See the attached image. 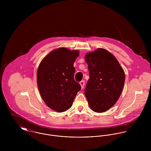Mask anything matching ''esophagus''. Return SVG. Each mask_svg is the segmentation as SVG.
<instances>
[{
    "label": "esophagus",
    "mask_w": 151,
    "mask_h": 151,
    "mask_svg": "<svg viewBox=\"0 0 151 151\" xmlns=\"http://www.w3.org/2000/svg\"><path fill=\"white\" fill-rule=\"evenodd\" d=\"M80 84L81 85V88H83L84 87V85H85V81H84V80H82L81 81H80Z\"/></svg>",
    "instance_id": "1"
}]
</instances>
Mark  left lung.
<instances>
[{"label":"left lung","mask_w":151,"mask_h":151,"mask_svg":"<svg viewBox=\"0 0 151 151\" xmlns=\"http://www.w3.org/2000/svg\"><path fill=\"white\" fill-rule=\"evenodd\" d=\"M85 59L89 73L84 90L89 106L95 112L106 111L121 95L124 71L116 58L102 48L86 53Z\"/></svg>","instance_id":"8db88e82"}]
</instances>
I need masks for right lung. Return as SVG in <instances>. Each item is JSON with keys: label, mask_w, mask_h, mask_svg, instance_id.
Instances as JSON below:
<instances>
[{"label": "right lung", "mask_w": 151, "mask_h": 151, "mask_svg": "<svg viewBox=\"0 0 151 151\" xmlns=\"http://www.w3.org/2000/svg\"><path fill=\"white\" fill-rule=\"evenodd\" d=\"M78 50L60 47L50 52L40 63L37 84L44 102L49 108L63 112L72 105L81 86L74 78V63Z\"/></svg>", "instance_id": "right-lung-1"}]
</instances>
